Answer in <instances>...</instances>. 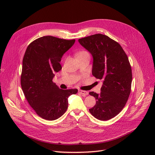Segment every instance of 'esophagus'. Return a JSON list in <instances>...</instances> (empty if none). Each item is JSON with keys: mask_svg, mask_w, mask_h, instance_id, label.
Wrapping results in <instances>:
<instances>
[{"mask_svg": "<svg viewBox=\"0 0 155 155\" xmlns=\"http://www.w3.org/2000/svg\"><path fill=\"white\" fill-rule=\"evenodd\" d=\"M79 93H80L81 94H82L83 96H85L87 95L88 94V92L87 91H82V90H79L78 91Z\"/></svg>", "mask_w": 155, "mask_h": 155, "instance_id": "34e87169", "label": "esophagus"}]
</instances>
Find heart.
Listing matches in <instances>:
<instances>
[{"instance_id":"obj_1","label":"heart","mask_w":155,"mask_h":155,"mask_svg":"<svg viewBox=\"0 0 155 155\" xmlns=\"http://www.w3.org/2000/svg\"><path fill=\"white\" fill-rule=\"evenodd\" d=\"M85 54H88V53L86 51H81L77 54L76 57H78V56H79V55H85Z\"/></svg>"}]
</instances>
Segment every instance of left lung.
I'll list each match as a JSON object with an SVG mask.
<instances>
[{
    "label": "left lung",
    "mask_w": 155,
    "mask_h": 155,
    "mask_svg": "<svg viewBox=\"0 0 155 155\" xmlns=\"http://www.w3.org/2000/svg\"><path fill=\"white\" fill-rule=\"evenodd\" d=\"M78 41L92 55V75L103 81L100 94L89 92L96 100L89 111L98 120H109L121 111L130 95L133 76L127 55L118 43L105 35H92Z\"/></svg>",
    "instance_id": "8db88e82"
}]
</instances>
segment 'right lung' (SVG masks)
Instances as JSON below:
<instances>
[{"instance_id":"1","label":"right lung","mask_w":155,"mask_h":155,"mask_svg":"<svg viewBox=\"0 0 155 155\" xmlns=\"http://www.w3.org/2000/svg\"><path fill=\"white\" fill-rule=\"evenodd\" d=\"M76 40L44 36L28 45L22 60L21 84L26 99L37 115L47 120L60 118L68 108V97L78 89H60L52 81L62 67L63 54Z\"/></svg>"}]
</instances>
